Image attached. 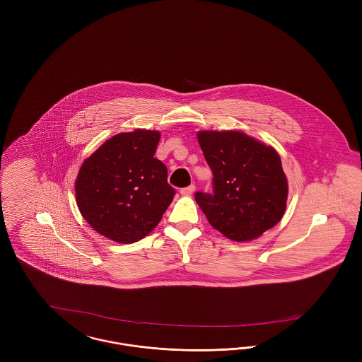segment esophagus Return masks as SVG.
Masks as SVG:
<instances>
[{
    "instance_id": "esophagus-1",
    "label": "esophagus",
    "mask_w": 362,
    "mask_h": 362,
    "mask_svg": "<svg viewBox=\"0 0 362 362\" xmlns=\"http://www.w3.org/2000/svg\"><path fill=\"white\" fill-rule=\"evenodd\" d=\"M194 191H195V186L191 185L189 187H185V189H180V194H182V195H186V197H189Z\"/></svg>"
}]
</instances>
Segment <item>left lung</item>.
I'll return each instance as SVG.
<instances>
[{
	"label": "left lung",
	"instance_id": "8db88e82",
	"mask_svg": "<svg viewBox=\"0 0 362 362\" xmlns=\"http://www.w3.org/2000/svg\"><path fill=\"white\" fill-rule=\"evenodd\" d=\"M199 146L213 173V194L195 192L210 225L235 241L254 240L285 213L288 180L281 157L241 132L202 130Z\"/></svg>",
	"mask_w": 362,
	"mask_h": 362
}]
</instances>
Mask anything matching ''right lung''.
Listing matches in <instances>:
<instances>
[{
  "label": "right lung",
  "instance_id": "1",
  "mask_svg": "<svg viewBox=\"0 0 362 362\" xmlns=\"http://www.w3.org/2000/svg\"><path fill=\"white\" fill-rule=\"evenodd\" d=\"M160 133H119L83 163L76 179L80 213L96 232L129 244L144 239L173 202L167 167L155 157Z\"/></svg>",
  "mask_w": 362,
  "mask_h": 362
}]
</instances>
